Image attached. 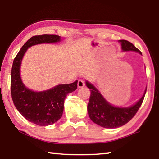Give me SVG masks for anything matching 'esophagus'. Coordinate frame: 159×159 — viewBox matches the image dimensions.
<instances>
[{"label": "esophagus", "instance_id": "esophagus-1", "mask_svg": "<svg viewBox=\"0 0 159 159\" xmlns=\"http://www.w3.org/2000/svg\"><path fill=\"white\" fill-rule=\"evenodd\" d=\"M84 86V82L82 81V80H78V82H77V87L79 88H83Z\"/></svg>", "mask_w": 159, "mask_h": 159}]
</instances>
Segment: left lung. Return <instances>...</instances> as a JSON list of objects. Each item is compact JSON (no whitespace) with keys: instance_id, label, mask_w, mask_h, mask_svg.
Here are the masks:
<instances>
[{"instance_id":"1","label":"left lung","mask_w":159,"mask_h":159,"mask_svg":"<svg viewBox=\"0 0 159 159\" xmlns=\"http://www.w3.org/2000/svg\"><path fill=\"white\" fill-rule=\"evenodd\" d=\"M119 43H121L122 51H134L142 55L141 52L129 41L121 40H119ZM85 84L91 93L88 104L89 117L96 125L108 129L120 127L131 120L140 107L147 89L146 87L143 96L133 105L128 107H119L106 101L91 82L86 80Z\"/></svg>"}]
</instances>
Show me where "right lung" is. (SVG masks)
<instances>
[{"label": "right lung", "mask_w": 159, "mask_h": 159, "mask_svg": "<svg viewBox=\"0 0 159 159\" xmlns=\"http://www.w3.org/2000/svg\"><path fill=\"white\" fill-rule=\"evenodd\" d=\"M61 38L56 34H43L30 38L15 57L11 75V92L15 107L30 122L39 126L53 125L61 118L64 100L77 88V80L70 84H58L43 91H34L23 83L21 65L29 48L43 43H56Z\"/></svg>", "instance_id": "1"}]
</instances>
